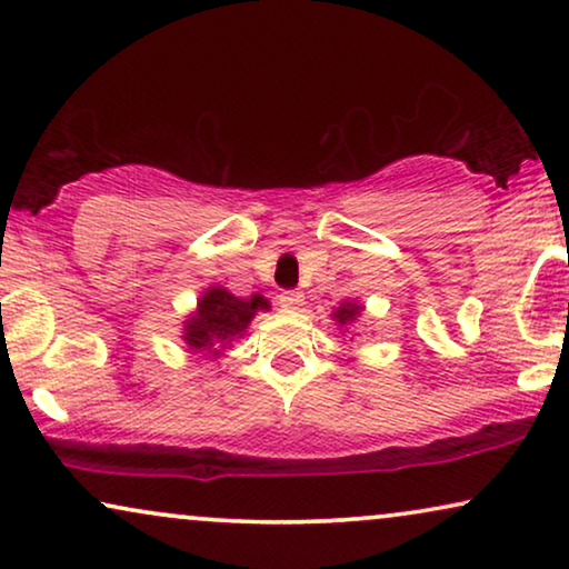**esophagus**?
Segmentation results:
<instances>
[{"mask_svg":"<svg viewBox=\"0 0 569 569\" xmlns=\"http://www.w3.org/2000/svg\"><path fill=\"white\" fill-rule=\"evenodd\" d=\"M279 306L290 308V310L300 308V306H302V295L295 292V290H284L282 295H279Z\"/></svg>","mask_w":569,"mask_h":569,"instance_id":"34e87169","label":"esophagus"}]
</instances>
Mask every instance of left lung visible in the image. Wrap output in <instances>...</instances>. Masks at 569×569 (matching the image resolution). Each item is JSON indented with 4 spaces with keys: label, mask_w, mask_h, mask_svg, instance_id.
<instances>
[{
    "label": "left lung",
    "mask_w": 569,
    "mask_h": 569,
    "mask_svg": "<svg viewBox=\"0 0 569 569\" xmlns=\"http://www.w3.org/2000/svg\"><path fill=\"white\" fill-rule=\"evenodd\" d=\"M357 313H360V306H355V302H345V306L337 308V313H333V318H337L339 323H347V321H352Z\"/></svg>",
    "instance_id": "obj_1"
}]
</instances>
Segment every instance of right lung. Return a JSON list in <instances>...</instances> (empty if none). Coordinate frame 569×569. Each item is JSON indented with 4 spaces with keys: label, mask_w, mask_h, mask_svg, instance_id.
I'll list each match as a JSON object with an SVG mask.
<instances>
[{
    "label": "right lung",
    "mask_w": 569,
    "mask_h": 569,
    "mask_svg": "<svg viewBox=\"0 0 569 569\" xmlns=\"http://www.w3.org/2000/svg\"><path fill=\"white\" fill-rule=\"evenodd\" d=\"M261 308H269L261 295L243 300L222 290V287H212V290L201 295L197 316H191L189 323H186V345L191 349H212L214 345L230 341L246 331L256 310ZM217 352L220 349H212V355Z\"/></svg>",
    "instance_id": "1"
}]
</instances>
